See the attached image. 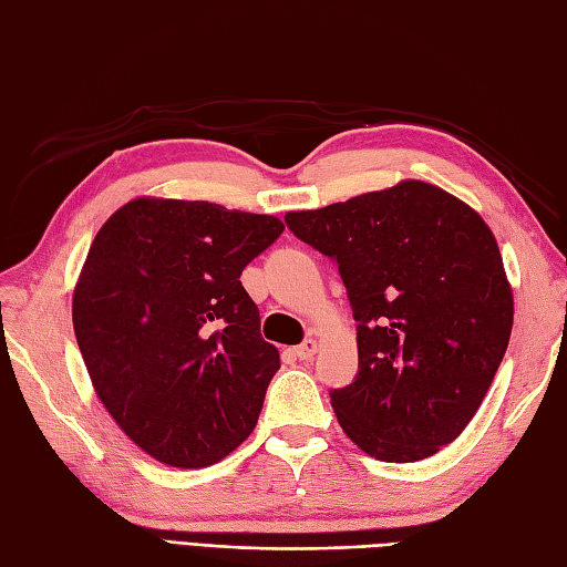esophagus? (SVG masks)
I'll list each match as a JSON object with an SVG mask.
<instances>
[{
    "label": "esophagus",
    "mask_w": 567,
    "mask_h": 567,
    "mask_svg": "<svg viewBox=\"0 0 567 567\" xmlns=\"http://www.w3.org/2000/svg\"><path fill=\"white\" fill-rule=\"evenodd\" d=\"M298 360H313V354L318 352V342L316 340H306L303 344H298L293 350Z\"/></svg>",
    "instance_id": "obj_1"
}]
</instances>
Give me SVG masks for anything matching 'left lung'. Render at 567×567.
I'll list each match as a JSON object with an SVG mask.
<instances>
[{"instance_id":"left-lung-1","label":"left lung","mask_w":567,"mask_h":567,"mask_svg":"<svg viewBox=\"0 0 567 567\" xmlns=\"http://www.w3.org/2000/svg\"><path fill=\"white\" fill-rule=\"evenodd\" d=\"M306 245L338 261L360 369L332 389L350 441L384 462L453 443L477 413L514 326V296L487 223L423 181L288 213Z\"/></svg>"}]
</instances>
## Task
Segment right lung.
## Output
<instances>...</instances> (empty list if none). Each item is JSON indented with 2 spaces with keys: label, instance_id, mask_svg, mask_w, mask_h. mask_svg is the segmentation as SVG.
<instances>
[{
  "label": "right lung",
  "instance_id": "obj_1",
  "mask_svg": "<svg viewBox=\"0 0 567 567\" xmlns=\"http://www.w3.org/2000/svg\"><path fill=\"white\" fill-rule=\"evenodd\" d=\"M281 233L274 215L136 198L92 239L78 348L107 413L164 465H215L257 425L281 360L239 276Z\"/></svg>",
  "mask_w": 567,
  "mask_h": 567
}]
</instances>
